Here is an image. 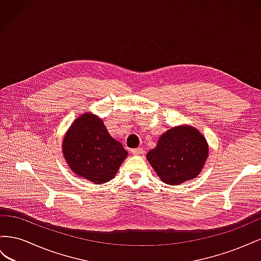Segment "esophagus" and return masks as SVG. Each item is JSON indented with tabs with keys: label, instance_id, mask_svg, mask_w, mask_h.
<instances>
[{
	"label": "esophagus",
	"instance_id": "34e87169",
	"mask_svg": "<svg viewBox=\"0 0 261 261\" xmlns=\"http://www.w3.org/2000/svg\"><path fill=\"white\" fill-rule=\"evenodd\" d=\"M130 151H132V153H133V154H135V155H139V154H141V153H143V152H144V149H143V148H141V147H139V148H135V149H132V150H130Z\"/></svg>",
	"mask_w": 261,
	"mask_h": 261
}]
</instances>
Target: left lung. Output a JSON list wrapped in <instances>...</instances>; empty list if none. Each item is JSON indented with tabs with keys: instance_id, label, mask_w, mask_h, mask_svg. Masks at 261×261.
Here are the masks:
<instances>
[{
	"instance_id": "left-lung-1",
	"label": "left lung",
	"mask_w": 261,
	"mask_h": 261,
	"mask_svg": "<svg viewBox=\"0 0 261 261\" xmlns=\"http://www.w3.org/2000/svg\"><path fill=\"white\" fill-rule=\"evenodd\" d=\"M208 156V144L198 130L178 126L162 134L147 160L164 183L177 185L195 178Z\"/></svg>"
}]
</instances>
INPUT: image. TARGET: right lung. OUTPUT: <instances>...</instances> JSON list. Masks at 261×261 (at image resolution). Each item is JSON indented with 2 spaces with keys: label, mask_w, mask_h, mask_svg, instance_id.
<instances>
[{
  "label": "right lung",
  "mask_w": 261,
  "mask_h": 261,
  "mask_svg": "<svg viewBox=\"0 0 261 261\" xmlns=\"http://www.w3.org/2000/svg\"><path fill=\"white\" fill-rule=\"evenodd\" d=\"M63 153L75 174L102 184L114 177L127 156L122 144L113 139L103 121L83 114L75 121L63 140Z\"/></svg>",
  "instance_id": "add662e5"
}]
</instances>
